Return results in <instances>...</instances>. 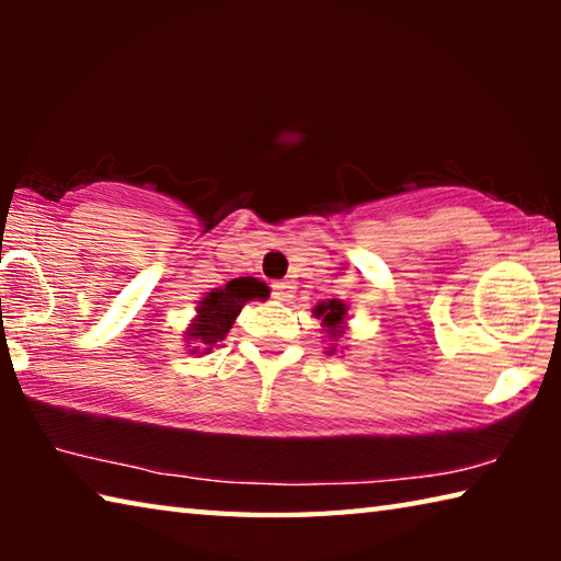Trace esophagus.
I'll return each mask as SVG.
<instances>
[{"label":"esophagus","mask_w":561,"mask_h":561,"mask_svg":"<svg viewBox=\"0 0 561 561\" xmlns=\"http://www.w3.org/2000/svg\"><path fill=\"white\" fill-rule=\"evenodd\" d=\"M272 297L274 299H279V301H289L291 297H294V287H291V282H274L272 284Z\"/></svg>","instance_id":"esophagus-1"}]
</instances>
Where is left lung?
I'll list each match as a JSON object with an SVG mask.
<instances>
[{
  "instance_id": "obj_1",
  "label": "left lung",
  "mask_w": 561,
  "mask_h": 561,
  "mask_svg": "<svg viewBox=\"0 0 561 561\" xmlns=\"http://www.w3.org/2000/svg\"><path fill=\"white\" fill-rule=\"evenodd\" d=\"M317 319L324 321V327L329 334L341 336V324H344V317H346V304L339 301V299H331V301H321L319 307L314 309Z\"/></svg>"
}]
</instances>
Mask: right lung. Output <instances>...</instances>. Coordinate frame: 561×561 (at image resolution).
<instances>
[{
  "label": "right lung",
  "mask_w": 561,
  "mask_h": 561,
  "mask_svg": "<svg viewBox=\"0 0 561 561\" xmlns=\"http://www.w3.org/2000/svg\"><path fill=\"white\" fill-rule=\"evenodd\" d=\"M270 297L267 284L254 277H240L227 282L225 287L213 289L197 307V319L190 327V339H195V348L210 351L217 341L227 336L232 329L234 317L250 299H264ZM193 348V351H195Z\"/></svg>",
  "instance_id": "1"
}]
</instances>
